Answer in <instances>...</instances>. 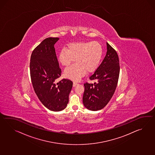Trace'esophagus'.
Wrapping results in <instances>:
<instances>
[{
	"label": "esophagus",
	"mask_w": 155,
	"mask_h": 155,
	"mask_svg": "<svg viewBox=\"0 0 155 155\" xmlns=\"http://www.w3.org/2000/svg\"><path fill=\"white\" fill-rule=\"evenodd\" d=\"M77 84V83L76 82H74L73 83V87H75V86H76Z\"/></svg>",
	"instance_id": "34e87169"
}]
</instances>
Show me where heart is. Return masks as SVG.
Segmentation results:
<instances>
[{
    "mask_svg": "<svg viewBox=\"0 0 155 155\" xmlns=\"http://www.w3.org/2000/svg\"><path fill=\"white\" fill-rule=\"evenodd\" d=\"M103 47L99 41H80L72 43L59 52V62L64 67L69 66L76 59V63L66 68L65 77L79 80L86 72L92 73L100 64L103 55Z\"/></svg>",
    "mask_w": 155,
    "mask_h": 155,
    "instance_id": "1",
    "label": "heart"
}]
</instances>
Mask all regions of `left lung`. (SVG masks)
<instances>
[{"instance_id":"obj_1","label":"left lung","mask_w":155,"mask_h":155,"mask_svg":"<svg viewBox=\"0 0 155 155\" xmlns=\"http://www.w3.org/2000/svg\"><path fill=\"white\" fill-rule=\"evenodd\" d=\"M107 46L103 61L90 76V80H96V82L84 83L83 103L90 110H100L105 107L113 96L118 83L120 69L118 55L108 43Z\"/></svg>"}]
</instances>
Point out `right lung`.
I'll use <instances>...</instances> for the list:
<instances>
[{"label": "right lung", "instance_id": "add662e5", "mask_svg": "<svg viewBox=\"0 0 155 155\" xmlns=\"http://www.w3.org/2000/svg\"><path fill=\"white\" fill-rule=\"evenodd\" d=\"M58 38H46L35 48L31 57L30 74L31 83L38 98L49 110L60 111L67 107L72 81L63 79L54 45Z\"/></svg>", "mask_w": 155, "mask_h": 155}]
</instances>
